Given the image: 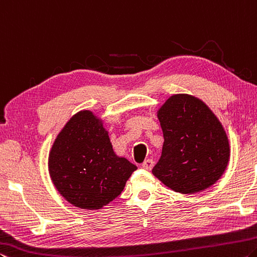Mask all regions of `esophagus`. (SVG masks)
Segmentation results:
<instances>
[{
	"label": "esophagus",
	"mask_w": 257,
	"mask_h": 257,
	"mask_svg": "<svg viewBox=\"0 0 257 257\" xmlns=\"http://www.w3.org/2000/svg\"><path fill=\"white\" fill-rule=\"evenodd\" d=\"M141 167L144 168V170L150 171L151 168L154 167V161L153 159H146V161L141 164Z\"/></svg>",
	"instance_id": "34e87169"
}]
</instances>
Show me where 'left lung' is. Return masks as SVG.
<instances>
[{
    "instance_id": "obj_1",
    "label": "left lung",
    "mask_w": 257,
    "mask_h": 257,
    "mask_svg": "<svg viewBox=\"0 0 257 257\" xmlns=\"http://www.w3.org/2000/svg\"><path fill=\"white\" fill-rule=\"evenodd\" d=\"M163 130L162 156L153 174L172 190L196 193L223 175L230 159L226 132L204 101L173 94L157 110Z\"/></svg>"
}]
</instances>
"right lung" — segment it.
Returning <instances> with one entry per match:
<instances>
[{
    "label": "right lung",
    "mask_w": 257,
    "mask_h": 257,
    "mask_svg": "<svg viewBox=\"0 0 257 257\" xmlns=\"http://www.w3.org/2000/svg\"><path fill=\"white\" fill-rule=\"evenodd\" d=\"M49 173L59 193L83 209H100L120 195L137 170L117 156L103 120L91 110L70 117L49 154Z\"/></svg>",
    "instance_id": "1"
}]
</instances>
